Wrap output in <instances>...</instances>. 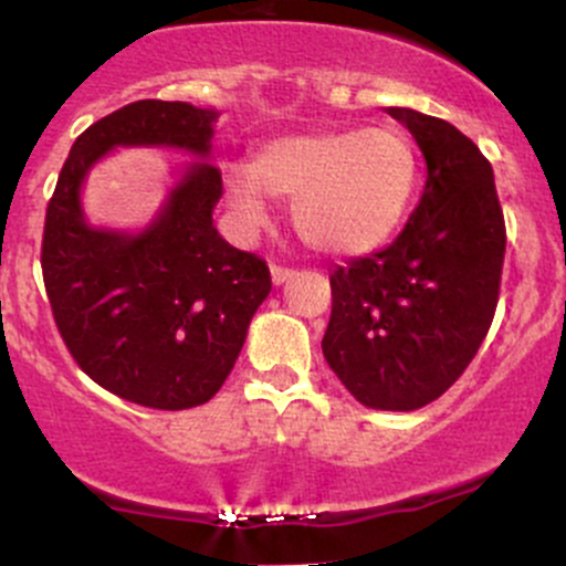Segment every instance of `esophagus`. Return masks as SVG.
Instances as JSON below:
<instances>
[{"label": "esophagus", "mask_w": 566, "mask_h": 566, "mask_svg": "<svg viewBox=\"0 0 566 566\" xmlns=\"http://www.w3.org/2000/svg\"><path fill=\"white\" fill-rule=\"evenodd\" d=\"M295 276V271L293 268H282V265H271V282L276 284H284V282H290V279Z\"/></svg>", "instance_id": "34e87169"}]
</instances>
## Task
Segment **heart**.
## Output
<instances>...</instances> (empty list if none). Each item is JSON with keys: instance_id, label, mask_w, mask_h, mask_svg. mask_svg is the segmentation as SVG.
Here are the masks:
<instances>
[{"instance_id": "obj_1", "label": "heart", "mask_w": 566, "mask_h": 566, "mask_svg": "<svg viewBox=\"0 0 566 566\" xmlns=\"http://www.w3.org/2000/svg\"><path fill=\"white\" fill-rule=\"evenodd\" d=\"M224 200L247 230L271 222L273 195L293 198L295 233L333 258L374 252L401 228L420 187V157L401 127L290 133L254 163L222 174Z\"/></svg>"}]
</instances>
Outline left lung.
Segmentation results:
<instances>
[{"label":"left lung","instance_id":"left-lung-1","mask_svg":"<svg viewBox=\"0 0 566 566\" xmlns=\"http://www.w3.org/2000/svg\"><path fill=\"white\" fill-rule=\"evenodd\" d=\"M385 111L423 151L426 187L388 249L331 273L323 355L363 407L412 412L478 355L496 312L507 235L480 148L437 116Z\"/></svg>","mask_w":566,"mask_h":566}]
</instances>
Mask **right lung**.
Returning a JSON list of instances; mask_svg holds the SVG:
<instances>
[{"mask_svg": "<svg viewBox=\"0 0 566 566\" xmlns=\"http://www.w3.org/2000/svg\"><path fill=\"white\" fill-rule=\"evenodd\" d=\"M219 111L138 99L99 118L70 148L45 211L43 279L75 363L124 401L200 407L233 371L249 323L271 293L265 260L213 228L222 174L211 165ZM192 153L146 229H97L82 184L113 147Z\"/></svg>", "mask_w": 566, "mask_h": 566, "instance_id": "add662e5", "label": "right lung"}]
</instances>
